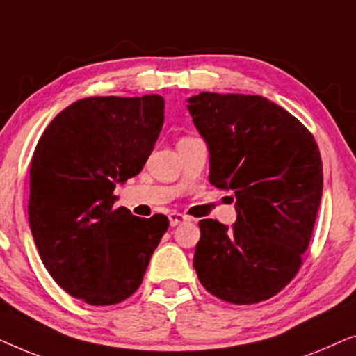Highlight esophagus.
Masks as SVG:
<instances>
[{"label":"esophagus","mask_w":356,"mask_h":356,"mask_svg":"<svg viewBox=\"0 0 356 356\" xmlns=\"http://www.w3.org/2000/svg\"><path fill=\"white\" fill-rule=\"evenodd\" d=\"M168 220H170V225H172V227H177V225H179V223H183V222L189 220V217H188V216H184V213L172 212V213H170V216H168Z\"/></svg>","instance_id":"esophagus-1"}]
</instances>
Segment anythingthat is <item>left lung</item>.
<instances>
[{"label":"left lung","instance_id":"1","mask_svg":"<svg viewBox=\"0 0 356 356\" xmlns=\"http://www.w3.org/2000/svg\"><path fill=\"white\" fill-rule=\"evenodd\" d=\"M209 145L216 188L236 197V222H199L194 269L209 293L254 305L303 264L323 196V162L308 128L261 95L202 92L188 100Z\"/></svg>","mask_w":356,"mask_h":356}]
</instances>
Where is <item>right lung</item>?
Listing matches in <instances>:
<instances>
[{"label": "right lung", "mask_w": 356, "mask_h": 356, "mask_svg": "<svg viewBox=\"0 0 356 356\" xmlns=\"http://www.w3.org/2000/svg\"><path fill=\"white\" fill-rule=\"evenodd\" d=\"M162 95L87 97L47 126L31 162L29 223L40 259L87 305L124 301L143 284L168 218L115 207L116 184L143 170L163 126Z\"/></svg>", "instance_id": "obj_1"}]
</instances>
